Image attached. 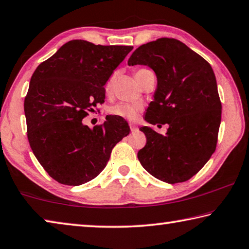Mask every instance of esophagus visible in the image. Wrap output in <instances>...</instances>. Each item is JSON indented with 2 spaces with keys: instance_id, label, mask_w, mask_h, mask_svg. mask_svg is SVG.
I'll return each mask as SVG.
<instances>
[{
  "instance_id": "esophagus-1",
  "label": "esophagus",
  "mask_w": 249,
  "mask_h": 249,
  "mask_svg": "<svg viewBox=\"0 0 249 249\" xmlns=\"http://www.w3.org/2000/svg\"><path fill=\"white\" fill-rule=\"evenodd\" d=\"M129 126H130V130H132V132H134V130L137 129V126L135 124H129Z\"/></svg>"
}]
</instances>
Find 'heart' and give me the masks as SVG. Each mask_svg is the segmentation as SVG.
I'll return each mask as SVG.
<instances>
[{
    "instance_id": "heart-1",
    "label": "heart",
    "mask_w": 249,
    "mask_h": 249,
    "mask_svg": "<svg viewBox=\"0 0 249 249\" xmlns=\"http://www.w3.org/2000/svg\"><path fill=\"white\" fill-rule=\"evenodd\" d=\"M144 70V69H142ZM142 70H138L137 72H140ZM136 72V73H137ZM113 84H114V77L109 78L107 83H105L104 90L107 93H109L113 88ZM142 109V105L141 104H128V103H119L113 105L108 108V113L109 115L120 117V119L123 120H127V121H134L136 119L138 113Z\"/></svg>"
}]
</instances>
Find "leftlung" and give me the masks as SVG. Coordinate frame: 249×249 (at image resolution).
Returning <instances> with one entry per match:
<instances>
[{"mask_svg": "<svg viewBox=\"0 0 249 249\" xmlns=\"http://www.w3.org/2000/svg\"><path fill=\"white\" fill-rule=\"evenodd\" d=\"M128 66H148L157 77L154 100L146 109L151 125L168 124L161 135L140 129L147 142L138 151L142 166L167 183L183 182L203 167L216 148L222 105L213 69L205 59L174 38L142 45Z\"/></svg>", "mask_w": 249, "mask_h": 249, "instance_id": "obj_1", "label": "left lung"}]
</instances>
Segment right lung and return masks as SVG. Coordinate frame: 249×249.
Wrapping results in <instances>:
<instances>
[{
	"label": "right lung",
	"instance_id": "add662e5",
	"mask_svg": "<svg viewBox=\"0 0 249 249\" xmlns=\"http://www.w3.org/2000/svg\"><path fill=\"white\" fill-rule=\"evenodd\" d=\"M132 46L66 43L33 73L24 102L27 137L35 157L59 183L80 185L102 171L127 122L107 115L90 128L83 117L104 102V86Z\"/></svg>",
	"mask_w": 249,
	"mask_h": 249
}]
</instances>
